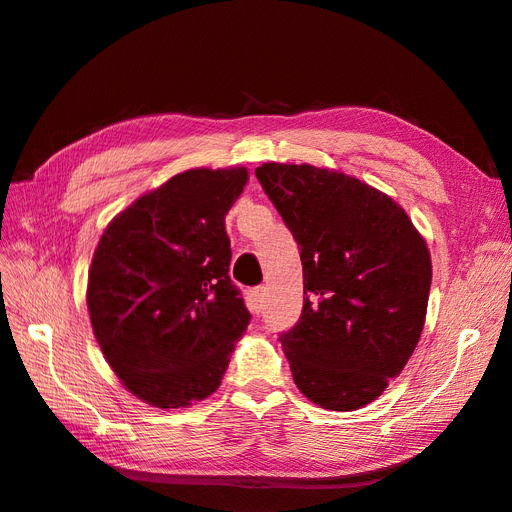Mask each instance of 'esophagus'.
<instances>
[{"instance_id":"34e87169","label":"esophagus","mask_w":512,"mask_h":512,"mask_svg":"<svg viewBox=\"0 0 512 512\" xmlns=\"http://www.w3.org/2000/svg\"><path fill=\"white\" fill-rule=\"evenodd\" d=\"M265 297H267V288L265 286H256L250 292V309L254 314H260L262 305H265Z\"/></svg>"}]
</instances>
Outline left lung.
<instances>
[{
    "mask_svg": "<svg viewBox=\"0 0 512 512\" xmlns=\"http://www.w3.org/2000/svg\"><path fill=\"white\" fill-rule=\"evenodd\" d=\"M299 245L303 309L280 333L299 391L350 412L399 376L421 337L431 258L406 211L359 179L309 164L256 168Z\"/></svg>",
    "mask_w": 512,
    "mask_h": 512,
    "instance_id": "left-lung-1",
    "label": "left lung"
}]
</instances>
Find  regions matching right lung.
Instances as JSON below:
<instances>
[{
	"label": "right lung",
	"mask_w": 512,
	"mask_h": 512,
	"mask_svg": "<svg viewBox=\"0 0 512 512\" xmlns=\"http://www.w3.org/2000/svg\"><path fill=\"white\" fill-rule=\"evenodd\" d=\"M245 183V168L185 170L119 213L98 243L91 327L121 382L151 406L209 397L250 324L224 224Z\"/></svg>",
	"instance_id": "right-lung-1"
}]
</instances>
